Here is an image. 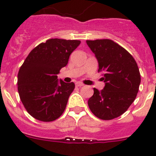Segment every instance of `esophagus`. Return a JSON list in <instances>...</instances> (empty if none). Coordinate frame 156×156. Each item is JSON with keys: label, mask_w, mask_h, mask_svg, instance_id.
Wrapping results in <instances>:
<instances>
[{"label": "esophagus", "mask_w": 156, "mask_h": 156, "mask_svg": "<svg viewBox=\"0 0 156 156\" xmlns=\"http://www.w3.org/2000/svg\"><path fill=\"white\" fill-rule=\"evenodd\" d=\"M76 87H80L83 86V84L82 83H80V82H77L76 83Z\"/></svg>", "instance_id": "esophagus-1"}]
</instances>
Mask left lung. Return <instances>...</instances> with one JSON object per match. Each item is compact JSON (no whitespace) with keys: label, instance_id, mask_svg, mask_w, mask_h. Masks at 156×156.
Segmentation results:
<instances>
[{"label":"left lung","instance_id":"1","mask_svg":"<svg viewBox=\"0 0 156 156\" xmlns=\"http://www.w3.org/2000/svg\"><path fill=\"white\" fill-rule=\"evenodd\" d=\"M102 72L104 89L94 88L88 100L92 113L103 120L120 116L137 97L140 83L138 66L133 56L117 43L108 39L87 41Z\"/></svg>","mask_w":156,"mask_h":156}]
</instances>
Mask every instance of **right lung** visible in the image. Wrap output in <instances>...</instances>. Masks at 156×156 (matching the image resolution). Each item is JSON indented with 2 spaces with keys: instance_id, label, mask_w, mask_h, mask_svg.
I'll list each match as a JSON object with an SVG mask.
<instances>
[{
  "instance_id": "1",
  "label": "right lung",
  "mask_w": 156,
  "mask_h": 156,
  "mask_svg": "<svg viewBox=\"0 0 156 156\" xmlns=\"http://www.w3.org/2000/svg\"><path fill=\"white\" fill-rule=\"evenodd\" d=\"M80 44L76 40H48L30 51L19 69V97L28 113L37 120L51 122L64 112L75 84L59 81L57 75Z\"/></svg>"
}]
</instances>
